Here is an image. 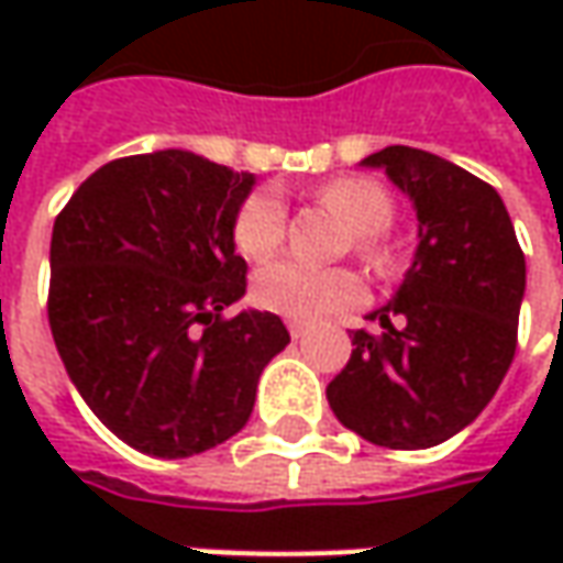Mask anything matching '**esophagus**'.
Instances as JSON below:
<instances>
[{
	"instance_id": "1",
	"label": "esophagus",
	"mask_w": 563,
	"mask_h": 563,
	"mask_svg": "<svg viewBox=\"0 0 563 563\" xmlns=\"http://www.w3.org/2000/svg\"><path fill=\"white\" fill-rule=\"evenodd\" d=\"M288 332H291V338L307 335V325L303 322H288Z\"/></svg>"
}]
</instances>
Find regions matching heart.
I'll use <instances>...</instances> for the list:
<instances>
[{
    "label": "heart",
    "mask_w": 563,
    "mask_h": 563,
    "mask_svg": "<svg viewBox=\"0 0 563 563\" xmlns=\"http://www.w3.org/2000/svg\"><path fill=\"white\" fill-rule=\"evenodd\" d=\"M319 203L335 209L338 216L354 228L357 253L385 272L391 266V253L382 244V231L391 225L395 200L385 187L373 178H335L319 187ZM288 209L278 190L263 187L253 190L234 216V244L247 260H266L285 241ZM366 285L357 272L322 269L300 260H275L256 272L253 278V300L294 322H313L322 316L344 313L363 303Z\"/></svg>",
    "instance_id": "heart-1"
}]
</instances>
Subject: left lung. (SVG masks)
<instances>
[{
  "instance_id": "1",
  "label": "left lung",
  "mask_w": 563,
  "mask_h": 563,
  "mask_svg": "<svg viewBox=\"0 0 563 563\" xmlns=\"http://www.w3.org/2000/svg\"><path fill=\"white\" fill-rule=\"evenodd\" d=\"M363 165L413 200L420 244L391 303L369 313L382 332H354L325 395L366 442L432 448L476 420L510 369L527 260L498 190L461 165L413 146H385Z\"/></svg>"
}]
</instances>
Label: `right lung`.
<instances>
[{
    "mask_svg": "<svg viewBox=\"0 0 563 563\" xmlns=\"http://www.w3.org/2000/svg\"><path fill=\"white\" fill-rule=\"evenodd\" d=\"M256 178L187 150L97 168L55 216L49 329L68 376L121 442L190 457L250 420L291 341L275 313L225 316L247 291L234 216Z\"/></svg>",
    "mask_w": 563,
    "mask_h": 563,
    "instance_id": "obj_1",
    "label": "right lung"
}]
</instances>
